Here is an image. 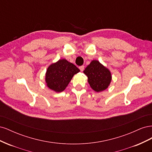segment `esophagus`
I'll use <instances>...</instances> for the list:
<instances>
[{
    "instance_id": "34e87169",
    "label": "esophagus",
    "mask_w": 152,
    "mask_h": 152,
    "mask_svg": "<svg viewBox=\"0 0 152 152\" xmlns=\"http://www.w3.org/2000/svg\"><path fill=\"white\" fill-rule=\"evenodd\" d=\"M79 69H80L81 72H83V71H84V66L82 65V66H80V67H79Z\"/></svg>"
}]
</instances>
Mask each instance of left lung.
Wrapping results in <instances>:
<instances>
[{"instance_id": "8db88e82", "label": "left lung", "mask_w": 152, "mask_h": 152, "mask_svg": "<svg viewBox=\"0 0 152 152\" xmlns=\"http://www.w3.org/2000/svg\"><path fill=\"white\" fill-rule=\"evenodd\" d=\"M83 72L91 88L97 93L107 89L111 83V72L98 60L92 61Z\"/></svg>"}]
</instances>
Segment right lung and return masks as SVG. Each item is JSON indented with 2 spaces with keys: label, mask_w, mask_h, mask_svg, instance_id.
<instances>
[{
  "label": "right lung",
  "mask_w": 152,
  "mask_h": 152,
  "mask_svg": "<svg viewBox=\"0 0 152 152\" xmlns=\"http://www.w3.org/2000/svg\"><path fill=\"white\" fill-rule=\"evenodd\" d=\"M80 70L65 59H59L50 65L45 73V83L50 89L56 93L63 91L75 74Z\"/></svg>",
  "instance_id": "obj_1"
}]
</instances>
